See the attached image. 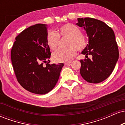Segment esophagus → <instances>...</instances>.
<instances>
[{"label":"esophagus","mask_w":125,"mask_h":125,"mask_svg":"<svg viewBox=\"0 0 125 125\" xmlns=\"http://www.w3.org/2000/svg\"><path fill=\"white\" fill-rule=\"evenodd\" d=\"M71 62H66V63H64V65L65 66H70L71 64Z\"/></svg>","instance_id":"esophagus-1"}]
</instances>
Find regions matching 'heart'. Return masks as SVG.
<instances>
[{
  "instance_id": "obj_1",
  "label": "heart",
  "mask_w": 125,
  "mask_h": 125,
  "mask_svg": "<svg viewBox=\"0 0 125 125\" xmlns=\"http://www.w3.org/2000/svg\"><path fill=\"white\" fill-rule=\"evenodd\" d=\"M78 27L72 23H66L59 28L58 33L49 31L47 33L46 43L53 51L58 48L60 37L67 38V48L59 49L53 53V59L56 62H70L76 54L77 51H82L87 45L85 35Z\"/></svg>"
}]
</instances>
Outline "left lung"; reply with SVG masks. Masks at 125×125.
<instances>
[{
    "instance_id": "1",
    "label": "left lung",
    "mask_w": 125,
    "mask_h": 125,
    "mask_svg": "<svg viewBox=\"0 0 125 125\" xmlns=\"http://www.w3.org/2000/svg\"><path fill=\"white\" fill-rule=\"evenodd\" d=\"M76 24L83 27L89 37V43L82 54L81 76L89 83H99L112 73L119 59V50L114 31L104 21L91 18H78ZM88 55L93 58H87Z\"/></svg>"
}]
</instances>
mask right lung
<instances>
[{
	"label": "right lung",
	"instance_id": "1",
	"mask_svg": "<svg viewBox=\"0 0 125 125\" xmlns=\"http://www.w3.org/2000/svg\"><path fill=\"white\" fill-rule=\"evenodd\" d=\"M48 29L44 24L26 29L16 37L11 50L17 81L24 89L36 94H46L54 88L64 65L50 64L51 53L46 43Z\"/></svg>",
	"mask_w": 125,
	"mask_h": 125
}]
</instances>
